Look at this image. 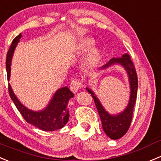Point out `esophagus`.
<instances>
[{
    "label": "esophagus",
    "instance_id": "obj_1",
    "mask_svg": "<svg viewBox=\"0 0 161 161\" xmlns=\"http://www.w3.org/2000/svg\"><path fill=\"white\" fill-rule=\"evenodd\" d=\"M80 82L77 80H74L70 82V84H69V87H70L71 92H74V93H77L79 91L80 87Z\"/></svg>",
    "mask_w": 161,
    "mask_h": 161
}]
</instances>
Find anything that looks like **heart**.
I'll use <instances>...</instances> for the list:
<instances>
[{
	"instance_id": "obj_1",
	"label": "heart",
	"mask_w": 161,
	"mask_h": 161,
	"mask_svg": "<svg viewBox=\"0 0 161 161\" xmlns=\"http://www.w3.org/2000/svg\"><path fill=\"white\" fill-rule=\"evenodd\" d=\"M95 41L91 38H83L79 40L74 45V51L77 53H84L91 50L95 46ZM101 58V52L98 49L94 48L86 55L83 60L82 66L86 69L96 66Z\"/></svg>"
}]
</instances>
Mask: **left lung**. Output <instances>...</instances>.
Returning a JSON list of instances; mask_svg holds the SVG:
<instances>
[{"label": "left lung", "mask_w": 161, "mask_h": 161, "mask_svg": "<svg viewBox=\"0 0 161 161\" xmlns=\"http://www.w3.org/2000/svg\"><path fill=\"white\" fill-rule=\"evenodd\" d=\"M119 65L124 68L126 72L128 78L130 87V95L128 103L126 107L121 112L117 114H110L108 112L100 100L97 97L96 94L91 88L89 86L86 87V90L92 95L94 98L95 106L98 109L100 119L102 121V125L104 132L111 139H119L126 134L131 125L132 120L133 109L136 101L137 90H138V78H137L136 71L131 58L128 53H125L118 58H113L106 63L98 69V71L106 70L112 66Z\"/></svg>", "instance_id": "obj_1"}]
</instances>
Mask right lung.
<instances>
[{"label":"right lung","instance_id":"right-lung-1","mask_svg":"<svg viewBox=\"0 0 161 161\" xmlns=\"http://www.w3.org/2000/svg\"><path fill=\"white\" fill-rule=\"evenodd\" d=\"M22 34L19 33L12 41L6 58V71L8 80L11 77V65L15 47L18 45ZM8 91L11 98L15 103L17 109L19 111L23 118L30 125L36 127L44 131H52L63 128L67 124L69 118L68 103L74 95L67 87H63L58 89L52 95V98L47 106L40 110H33L23 104L14 93L12 86L8 84Z\"/></svg>","mask_w":161,"mask_h":161}]
</instances>
